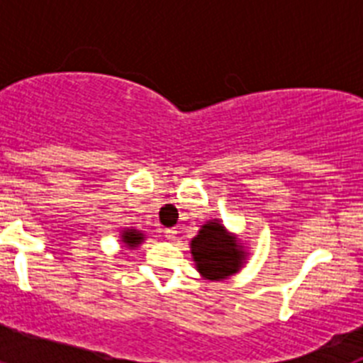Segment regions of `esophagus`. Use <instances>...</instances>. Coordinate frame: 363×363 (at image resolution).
Wrapping results in <instances>:
<instances>
[{
    "label": "esophagus",
    "mask_w": 363,
    "mask_h": 363,
    "mask_svg": "<svg viewBox=\"0 0 363 363\" xmlns=\"http://www.w3.org/2000/svg\"><path fill=\"white\" fill-rule=\"evenodd\" d=\"M176 233H178V230H176V229H165V233H163V234H165L167 240H174L176 238Z\"/></svg>",
    "instance_id": "34e87169"
}]
</instances>
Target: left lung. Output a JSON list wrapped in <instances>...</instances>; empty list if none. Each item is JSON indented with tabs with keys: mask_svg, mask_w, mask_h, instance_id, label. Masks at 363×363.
Returning <instances> with one entry per match:
<instances>
[{
	"mask_svg": "<svg viewBox=\"0 0 363 363\" xmlns=\"http://www.w3.org/2000/svg\"><path fill=\"white\" fill-rule=\"evenodd\" d=\"M191 256L203 280L221 281L245 265L249 252L220 220H209L191 240Z\"/></svg>",
	"mask_w": 363,
	"mask_h": 363,
	"instance_id": "1",
	"label": "left lung"
}]
</instances>
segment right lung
<instances>
[{
    "instance_id": "add662e5",
    "label": "right lung",
    "mask_w": 363,
    "mask_h": 363,
    "mask_svg": "<svg viewBox=\"0 0 363 363\" xmlns=\"http://www.w3.org/2000/svg\"><path fill=\"white\" fill-rule=\"evenodd\" d=\"M143 240H145V234L142 233V230L138 229H123L120 233V242L123 243V247H127V249H136V247H140L143 243Z\"/></svg>"
}]
</instances>
